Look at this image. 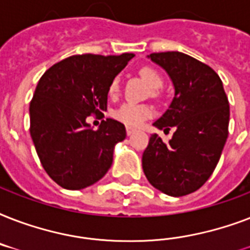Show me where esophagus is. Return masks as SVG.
I'll list each match as a JSON object with an SVG mask.
<instances>
[{
	"mask_svg": "<svg viewBox=\"0 0 250 250\" xmlns=\"http://www.w3.org/2000/svg\"><path fill=\"white\" fill-rule=\"evenodd\" d=\"M125 131H127V135H128V136H131V135H132V133L135 132L136 129L132 128V127H127V128H125Z\"/></svg>",
	"mask_w": 250,
	"mask_h": 250,
	"instance_id": "obj_1",
	"label": "esophagus"
}]
</instances>
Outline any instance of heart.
<instances>
[{
	"label": "heart",
	"mask_w": 250,
	"mask_h": 250,
	"mask_svg": "<svg viewBox=\"0 0 250 250\" xmlns=\"http://www.w3.org/2000/svg\"><path fill=\"white\" fill-rule=\"evenodd\" d=\"M140 76L144 79V82L148 84L150 88L157 89L160 88L164 83L162 76L152 67H141L139 71ZM119 92V79L114 78L109 85V94L110 96H115ZM153 115V107L149 105H143V104H133V102H127L119 107V109L114 113L115 119L129 127H139L144 123L148 118Z\"/></svg>",
	"instance_id": "1"
}]
</instances>
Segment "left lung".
<instances>
[{
  "mask_svg": "<svg viewBox=\"0 0 250 250\" xmlns=\"http://www.w3.org/2000/svg\"><path fill=\"white\" fill-rule=\"evenodd\" d=\"M174 84L168 109L153 125L176 131L168 143L157 133L143 153V170L154 188L180 197L213 174L229 136V105L221 78L208 64L180 52L152 53Z\"/></svg>",
  "mask_w": 250,
  "mask_h": 250,
  "instance_id": "1",
  "label": "left lung"
}]
</instances>
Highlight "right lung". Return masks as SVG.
Instances as JSON below:
<instances>
[{
    "label": "right lung",
    "mask_w": 250,
    "mask_h": 250,
    "mask_svg": "<svg viewBox=\"0 0 250 250\" xmlns=\"http://www.w3.org/2000/svg\"><path fill=\"white\" fill-rule=\"evenodd\" d=\"M133 57L72 56L39 80L29 132L44 170L62 188L83 189L109 171L115 145L125 139V125L109 118L94 131L86 118L106 111L110 83Z\"/></svg>",
    "instance_id": "1"
}]
</instances>
